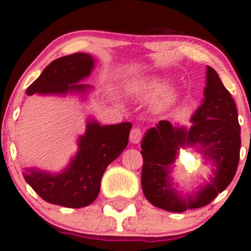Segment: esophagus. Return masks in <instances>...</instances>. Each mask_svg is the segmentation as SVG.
<instances>
[{
    "label": "esophagus",
    "mask_w": 251,
    "mask_h": 251,
    "mask_svg": "<svg viewBox=\"0 0 251 251\" xmlns=\"http://www.w3.org/2000/svg\"><path fill=\"white\" fill-rule=\"evenodd\" d=\"M129 139H130L131 143H139L141 139H142V130H141L140 128L131 129L130 136H129Z\"/></svg>",
    "instance_id": "34e87169"
}]
</instances>
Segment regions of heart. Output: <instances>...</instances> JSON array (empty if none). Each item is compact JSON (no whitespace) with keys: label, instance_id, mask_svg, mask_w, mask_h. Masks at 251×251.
Segmentation results:
<instances>
[{"label":"heart","instance_id":"obj_1","mask_svg":"<svg viewBox=\"0 0 251 251\" xmlns=\"http://www.w3.org/2000/svg\"><path fill=\"white\" fill-rule=\"evenodd\" d=\"M166 88L165 79L160 77H148L146 79L137 81L133 88V94L139 100H151L159 93L155 100L156 109H165L173 102L176 98V91L173 89H163Z\"/></svg>","mask_w":251,"mask_h":251}]
</instances>
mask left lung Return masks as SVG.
<instances>
[{
  "instance_id": "left-lung-1",
  "label": "left lung",
  "mask_w": 251,
  "mask_h": 251,
  "mask_svg": "<svg viewBox=\"0 0 251 251\" xmlns=\"http://www.w3.org/2000/svg\"><path fill=\"white\" fill-rule=\"evenodd\" d=\"M192 126H173L160 121L148 129L141 142L143 156L141 184L147 201L154 206L184 212L210 204L235 176L239 161L241 128L236 104L212 67L206 69V86L201 105L191 117ZM196 148L214 165L209 182L182 196L170 176L178 151Z\"/></svg>"
}]
</instances>
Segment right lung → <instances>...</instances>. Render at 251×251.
Listing matches in <instances>:
<instances>
[{"label": "right lung", "instance_id": "right-lung-1", "mask_svg": "<svg viewBox=\"0 0 251 251\" xmlns=\"http://www.w3.org/2000/svg\"><path fill=\"white\" fill-rule=\"evenodd\" d=\"M95 69V59L88 53H75L52 61L26 94L85 96L91 90L81 84ZM131 123L100 126L89 118L85 134L78 137V151L60 173L25 168L24 178L44 201L65 207L88 206L97 198L104 171L128 145Z\"/></svg>", "mask_w": 251, "mask_h": 251}]
</instances>
